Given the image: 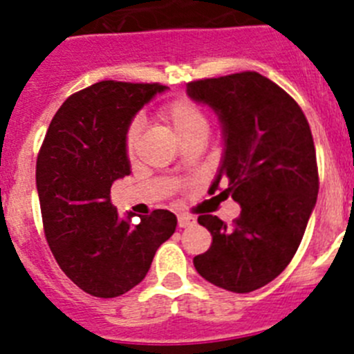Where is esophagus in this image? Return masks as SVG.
<instances>
[{"label": "esophagus", "mask_w": 354, "mask_h": 354, "mask_svg": "<svg viewBox=\"0 0 354 354\" xmlns=\"http://www.w3.org/2000/svg\"><path fill=\"white\" fill-rule=\"evenodd\" d=\"M177 223H179L180 228L192 227V225H195V218H192V216H186V214H179L177 216Z\"/></svg>", "instance_id": "esophagus-1"}]
</instances>
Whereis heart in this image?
<instances>
[{
    "label": "heart",
    "mask_w": 354,
    "mask_h": 354,
    "mask_svg": "<svg viewBox=\"0 0 354 354\" xmlns=\"http://www.w3.org/2000/svg\"><path fill=\"white\" fill-rule=\"evenodd\" d=\"M159 120L165 122L180 142L192 138H204L209 133V117L205 109L189 97H177L165 102L158 109ZM140 138L138 124H131L126 133V150L133 156Z\"/></svg>",
    "instance_id": "b5f03b06"
}]
</instances>
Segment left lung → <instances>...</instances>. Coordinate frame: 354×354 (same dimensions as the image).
Segmentation results:
<instances>
[{"label":"left lung","instance_id":"8db88e82","mask_svg":"<svg viewBox=\"0 0 354 354\" xmlns=\"http://www.w3.org/2000/svg\"><path fill=\"white\" fill-rule=\"evenodd\" d=\"M193 101L214 109L223 129V158L209 193L241 205L227 225L200 214L211 248L193 259L207 282L230 292H252L292 261L319 192L317 159L305 113L292 97L259 72L187 83Z\"/></svg>","mask_w":354,"mask_h":354}]
</instances>
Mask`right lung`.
Listing matches in <instances>:
<instances>
[{"mask_svg":"<svg viewBox=\"0 0 354 354\" xmlns=\"http://www.w3.org/2000/svg\"><path fill=\"white\" fill-rule=\"evenodd\" d=\"M165 90L159 83L99 81L60 106L40 147L37 192L46 239L62 271L95 298H115L138 286L177 227L174 212L165 209L133 225L109 198L111 184L131 174V120Z\"/></svg>","mask_w":354,"mask_h":354,"instance_id":"obj_1","label":"right lung"}]
</instances>
